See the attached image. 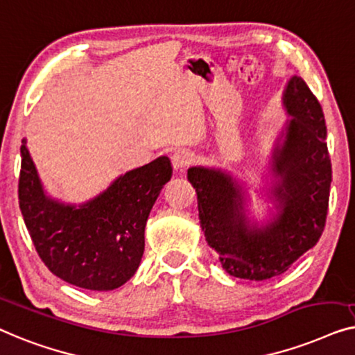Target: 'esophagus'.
<instances>
[{
    "instance_id": "1",
    "label": "esophagus",
    "mask_w": 355,
    "mask_h": 355,
    "mask_svg": "<svg viewBox=\"0 0 355 355\" xmlns=\"http://www.w3.org/2000/svg\"><path fill=\"white\" fill-rule=\"evenodd\" d=\"M193 161H194L193 153L187 151V149H178V151L172 154V166L175 171H183V168L191 166Z\"/></svg>"
}]
</instances>
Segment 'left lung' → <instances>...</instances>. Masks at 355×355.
Returning <instances> with one entry per match:
<instances>
[{"instance_id":"1","label":"left lung","mask_w":355,"mask_h":355,"mask_svg":"<svg viewBox=\"0 0 355 355\" xmlns=\"http://www.w3.org/2000/svg\"><path fill=\"white\" fill-rule=\"evenodd\" d=\"M283 106L293 117L272 154L270 198L277 214L259 227L246 217V191L220 168L191 167L199 222L227 273L268 279L286 272L313 248L325 228L331 161L322 106L301 77L284 88Z\"/></svg>"}]
</instances>
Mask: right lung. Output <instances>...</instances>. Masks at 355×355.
Instances as JSON below:
<instances>
[{
    "instance_id": "obj_1",
    "label": "right lung",
    "mask_w": 355,
    "mask_h": 355,
    "mask_svg": "<svg viewBox=\"0 0 355 355\" xmlns=\"http://www.w3.org/2000/svg\"><path fill=\"white\" fill-rule=\"evenodd\" d=\"M22 139L19 206L38 256L73 286L111 291L135 275L144 251L149 212L172 177L161 156L133 168L96 198L73 206L49 198Z\"/></svg>"
}]
</instances>
